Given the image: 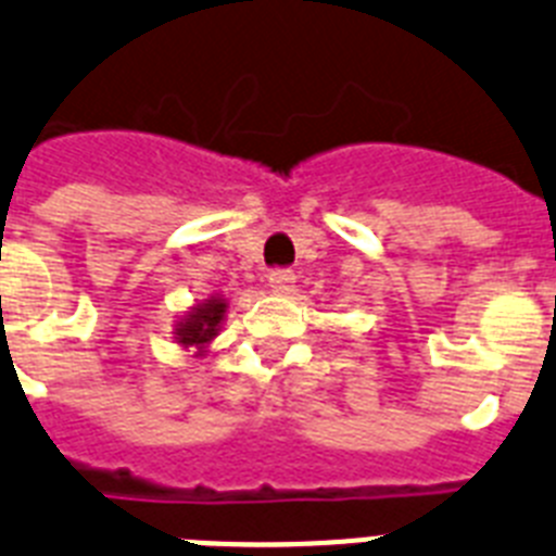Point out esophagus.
<instances>
[{
    "label": "esophagus",
    "instance_id": "1",
    "mask_svg": "<svg viewBox=\"0 0 556 556\" xmlns=\"http://www.w3.org/2000/svg\"><path fill=\"white\" fill-rule=\"evenodd\" d=\"M267 278H269V287H273L275 292H289L292 283H295V273H292V269H273Z\"/></svg>",
    "mask_w": 556,
    "mask_h": 556
}]
</instances>
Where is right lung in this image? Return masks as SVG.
<instances>
[{"mask_svg": "<svg viewBox=\"0 0 556 556\" xmlns=\"http://www.w3.org/2000/svg\"><path fill=\"white\" fill-rule=\"evenodd\" d=\"M227 301L222 295H213L202 303H193L174 326V340L182 349H197V357L205 354L207 345L219 337L222 324H225Z\"/></svg>", "mask_w": 556, "mask_h": 556, "instance_id": "1", "label": "right lung"}]
</instances>
